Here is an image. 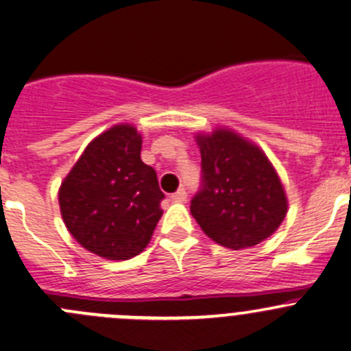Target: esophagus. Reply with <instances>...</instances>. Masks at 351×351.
I'll use <instances>...</instances> for the list:
<instances>
[{
	"label": "esophagus",
	"mask_w": 351,
	"mask_h": 351,
	"mask_svg": "<svg viewBox=\"0 0 351 351\" xmlns=\"http://www.w3.org/2000/svg\"><path fill=\"white\" fill-rule=\"evenodd\" d=\"M171 200H173V202H185V200H186V192H185V189L176 190V192L171 195Z\"/></svg>",
	"instance_id": "34e87169"
}]
</instances>
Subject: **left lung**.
<instances>
[{"label": "left lung", "instance_id": "obj_1", "mask_svg": "<svg viewBox=\"0 0 351 351\" xmlns=\"http://www.w3.org/2000/svg\"><path fill=\"white\" fill-rule=\"evenodd\" d=\"M202 154V190L190 212L221 246L244 250L270 238L289 208L277 169L260 146L228 127L195 136Z\"/></svg>", "mask_w": 351, "mask_h": 351}]
</instances>
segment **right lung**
I'll use <instances>...</instances> for the list:
<instances>
[{
  "instance_id": "1",
  "label": "right lung",
  "mask_w": 351,
  "mask_h": 351,
  "mask_svg": "<svg viewBox=\"0 0 351 351\" xmlns=\"http://www.w3.org/2000/svg\"><path fill=\"white\" fill-rule=\"evenodd\" d=\"M143 136L117 123L95 137L59 189V207L74 239L105 260L143 253L161 219L158 176L141 159Z\"/></svg>"
}]
</instances>
